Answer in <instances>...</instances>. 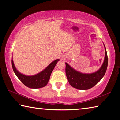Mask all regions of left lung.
I'll return each mask as SVG.
<instances>
[{
	"label": "left lung",
	"instance_id": "8db88e82",
	"mask_svg": "<svg viewBox=\"0 0 120 120\" xmlns=\"http://www.w3.org/2000/svg\"><path fill=\"white\" fill-rule=\"evenodd\" d=\"M104 61L100 69L91 74H83L76 71L65 63V73L71 86L78 89H89L95 86L101 81L106 71L108 65V57L105 46Z\"/></svg>",
	"mask_w": 120,
	"mask_h": 120
}]
</instances>
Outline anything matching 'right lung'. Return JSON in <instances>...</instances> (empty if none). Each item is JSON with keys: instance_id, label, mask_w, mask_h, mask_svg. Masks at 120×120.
I'll return each instance as SVG.
<instances>
[{"instance_id": "add662e5", "label": "right lung", "mask_w": 120, "mask_h": 120, "mask_svg": "<svg viewBox=\"0 0 120 120\" xmlns=\"http://www.w3.org/2000/svg\"><path fill=\"white\" fill-rule=\"evenodd\" d=\"M58 60H54L40 73L32 76L23 75L17 71L15 67L13 60H11V65L14 73L25 86L30 88L37 89L44 87L47 85L50 79L51 73Z\"/></svg>"}]
</instances>
